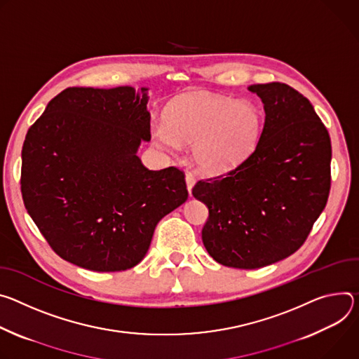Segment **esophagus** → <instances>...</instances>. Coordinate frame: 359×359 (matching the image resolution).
I'll return each instance as SVG.
<instances>
[{"mask_svg": "<svg viewBox=\"0 0 359 359\" xmlns=\"http://www.w3.org/2000/svg\"><path fill=\"white\" fill-rule=\"evenodd\" d=\"M185 182H187V189H188V192L191 194V191H192V188H194V185H195V182H196L195 177H194L192 174H187Z\"/></svg>", "mask_w": 359, "mask_h": 359, "instance_id": "34e87169", "label": "esophagus"}]
</instances>
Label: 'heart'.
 Returning a JSON list of instances; mask_svg holds the SVG:
<instances>
[{"instance_id": "b5f03b06", "label": "heart", "mask_w": 359, "mask_h": 359, "mask_svg": "<svg viewBox=\"0 0 359 359\" xmlns=\"http://www.w3.org/2000/svg\"><path fill=\"white\" fill-rule=\"evenodd\" d=\"M262 130L264 116L255 104L200 91L167 105L164 121L152 127V140L168 152H177L181 142L191 144L195 165L208 175H221L255 151Z\"/></svg>"}]
</instances>
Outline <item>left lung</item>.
<instances>
[{"mask_svg": "<svg viewBox=\"0 0 359 359\" xmlns=\"http://www.w3.org/2000/svg\"><path fill=\"white\" fill-rule=\"evenodd\" d=\"M265 111L255 151L235 170L198 181L208 207L203 243L219 264L255 269L294 254L324 211L331 138L312 104L283 83L254 84Z\"/></svg>", "mask_w": 359, "mask_h": 359, "instance_id": "8db88e82", "label": "left lung"}]
</instances>
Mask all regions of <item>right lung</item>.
<instances>
[{"label": "right lung", "instance_id": "right-lung-1", "mask_svg": "<svg viewBox=\"0 0 359 359\" xmlns=\"http://www.w3.org/2000/svg\"><path fill=\"white\" fill-rule=\"evenodd\" d=\"M148 88L71 87L54 97L22 145L24 205L62 259L97 272L145 257L156 224L188 191L175 167L151 171Z\"/></svg>", "mask_w": 359, "mask_h": 359}]
</instances>
